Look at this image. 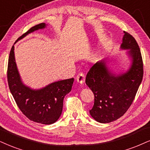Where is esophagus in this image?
<instances>
[{
    "mask_svg": "<svg viewBox=\"0 0 150 150\" xmlns=\"http://www.w3.org/2000/svg\"><path fill=\"white\" fill-rule=\"evenodd\" d=\"M76 80L79 83H83L85 82V75L83 73H79L78 75L76 76Z\"/></svg>",
    "mask_w": 150,
    "mask_h": 150,
    "instance_id": "1",
    "label": "esophagus"
}]
</instances>
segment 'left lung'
Segmentation results:
<instances>
[{"mask_svg": "<svg viewBox=\"0 0 150 150\" xmlns=\"http://www.w3.org/2000/svg\"><path fill=\"white\" fill-rule=\"evenodd\" d=\"M125 33L120 48L127 51L130 67L122 74L112 73L106 60L93 64L87 74L86 83L95 95L90 114L96 121L109 123L117 120L134 101L143 76V63L140 48L134 37Z\"/></svg>", "mask_w": 150, "mask_h": 150, "instance_id": "obj_1", "label": "left lung"}]
</instances>
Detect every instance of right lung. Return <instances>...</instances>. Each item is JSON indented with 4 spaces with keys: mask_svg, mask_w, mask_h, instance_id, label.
<instances>
[{
    "mask_svg": "<svg viewBox=\"0 0 150 150\" xmlns=\"http://www.w3.org/2000/svg\"><path fill=\"white\" fill-rule=\"evenodd\" d=\"M46 27L47 24L44 23L35 25L18 38L15 43L30 33ZM7 81L18 107L29 120L44 125H51L60 117L64 97L71 90L74 78L55 81L41 89H32L21 80L16 64L13 45L8 60Z\"/></svg>",
    "mask_w": 150,
    "mask_h": 150,
    "instance_id": "right-lung-1",
    "label": "right lung"
}]
</instances>
